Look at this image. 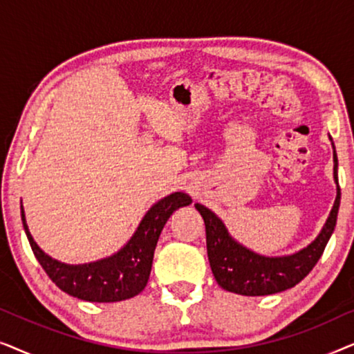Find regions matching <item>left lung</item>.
Here are the masks:
<instances>
[{
	"label": "left lung",
	"instance_id": "obj_1",
	"mask_svg": "<svg viewBox=\"0 0 354 354\" xmlns=\"http://www.w3.org/2000/svg\"><path fill=\"white\" fill-rule=\"evenodd\" d=\"M332 142V137L328 135ZM333 148V180L337 183V196L322 230L308 246L297 253L285 256H264L246 248L229 234L224 222L206 206L196 203L206 225L207 258L216 282L227 292L245 295V297H264L283 292L301 282L311 272L321 258L327 241L330 240L337 224L340 207V187H338V159L335 145Z\"/></svg>",
	"mask_w": 354,
	"mask_h": 354
}]
</instances>
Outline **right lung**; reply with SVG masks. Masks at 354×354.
Returning a JSON list of instances; mask_svg holds the SVG:
<instances>
[{"label": "right lung", "instance_id": "1", "mask_svg": "<svg viewBox=\"0 0 354 354\" xmlns=\"http://www.w3.org/2000/svg\"><path fill=\"white\" fill-rule=\"evenodd\" d=\"M192 205V198L176 192L149 207L137 230L118 253L85 264H66L46 254L28 230L26 212L21 216L28 243L38 263L53 282L71 297L91 303H115L133 298L147 287L159 235L178 207Z\"/></svg>", "mask_w": 354, "mask_h": 354}]
</instances>
